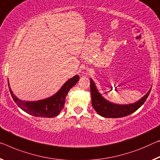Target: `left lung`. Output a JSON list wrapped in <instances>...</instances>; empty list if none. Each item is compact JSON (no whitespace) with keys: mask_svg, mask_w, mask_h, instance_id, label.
I'll list each match as a JSON object with an SVG mask.
<instances>
[{"mask_svg":"<svg viewBox=\"0 0 160 160\" xmlns=\"http://www.w3.org/2000/svg\"><path fill=\"white\" fill-rule=\"evenodd\" d=\"M151 88L141 99L132 104H115L106 99L97 89L92 78H90V90L92 95V104L100 116L106 118L124 117L136 112L142 106L148 97Z\"/></svg>","mask_w":160,"mask_h":160,"instance_id":"left-lung-1","label":"left lung"}]
</instances>
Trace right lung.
Here are the masks:
<instances>
[{
    "label": "right lung",
    "instance_id": "right-lung-1",
    "mask_svg": "<svg viewBox=\"0 0 160 160\" xmlns=\"http://www.w3.org/2000/svg\"><path fill=\"white\" fill-rule=\"evenodd\" d=\"M78 80H79L78 76L75 75L74 77L66 81L60 89L51 97L38 101H33V102L18 99L12 92L8 79V83L12 98L23 111L34 117L52 118L57 116L63 109L66 95Z\"/></svg>",
    "mask_w": 160,
    "mask_h": 160
}]
</instances>
